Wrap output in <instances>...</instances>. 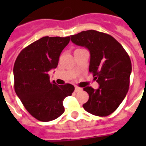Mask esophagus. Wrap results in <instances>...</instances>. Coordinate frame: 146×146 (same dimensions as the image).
<instances>
[{
    "label": "esophagus",
    "mask_w": 146,
    "mask_h": 146,
    "mask_svg": "<svg viewBox=\"0 0 146 146\" xmlns=\"http://www.w3.org/2000/svg\"><path fill=\"white\" fill-rule=\"evenodd\" d=\"M81 89H81V88H80V87L75 86V92H80Z\"/></svg>",
    "instance_id": "obj_1"
}]
</instances>
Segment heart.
<instances>
[{
  "instance_id": "1",
  "label": "heart",
  "mask_w": 146,
  "mask_h": 146,
  "mask_svg": "<svg viewBox=\"0 0 146 146\" xmlns=\"http://www.w3.org/2000/svg\"><path fill=\"white\" fill-rule=\"evenodd\" d=\"M76 50H77V49H76Z\"/></svg>"
}]
</instances>
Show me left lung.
I'll return each mask as SVG.
<instances>
[{"label": "left lung", "mask_w": 146, "mask_h": 146, "mask_svg": "<svg viewBox=\"0 0 146 146\" xmlns=\"http://www.w3.org/2000/svg\"><path fill=\"white\" fill-rule=\"evenodd\" d=\"M76 45L90 52L89 72L99 84L98 89L85 87L89 100L82 107L99 117L112 113L127 96L132 71L131 60L123 46L111 35L96 30L82 31L71 35Z\"/></svg>", "instance_id": "left-lung-1"}]
</instances>
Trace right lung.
Returning <instances> with one entry per match:
<instances>
[{
  "instance_id": "add662e5",
  "label": "right lung",
  "mask_w": 146,
  "mask_h": 146,
  "mask_svg": "<svg viewBox=\"0 0 146 146\" xmlns=\"http://www.w3.org/2000/svg\"><path fill=\"white\" fill-rule=\"evenodd\" d=\"M69 42L70 36H45L22 50L15 61V92L29 113L40 121L59 117L64 112V98L74 91L73 85L50 82L48 75Z\"/></svg>"
}]
</instances>
